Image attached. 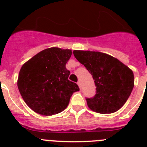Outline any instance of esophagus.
Instances as JSON below:
<instances>
[{
    "instance_id": "obj_1",
    "label": "esophagus",
    "mask_w": 147,
    "mask_h": 147,
    "mask_svg": "<svg viewBox=\"0 0 147 147\" xmlns=\"http://www.w3.org/2000/svg\"><path fill=\"white\" fill-rule=\"evenodd\" d=\"M77 85H79V87H80V88H81V82H80V81H79L77 82Z\"/></svg>"
}]
</instances>
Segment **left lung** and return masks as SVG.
Instances as JSON below:
<instances>
[{
    "mask_svg": "<svg viewBox=\"0 0 147 147\" xmlns=\"http://www.w3.org/2000/svg\"><path fill=\"white\" fill-rule=\"evenodd\" d=\"M74 55L93 76L96 93L86 98L90 109L98 113H113L125 104L134 87L130 68L109 54L74 50Z\"/></svg>",
    "mask_w": 147,
    "mask_h": 147,
    "instance_id": "1",
    "label": "left lung"
}]
</instances>
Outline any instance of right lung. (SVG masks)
Segmentation results:
<instances>
[{
    "label": "right lung",
    "mask_w": 147,
    "mask_h": 147,
    "mask_svg": "<svg viewBox=\"0 0 147 147\" xmlns=\"http://www.w3.org/2000/svg\"><path fill=\"white\" fill-rule=\"evenodd\" d=\"M72 54L70 49L49 48L37 54L23 65L18 87L24 102L33 111L52 115L67 107L70 98L80 88L68 80L65 65Z\"/></svg>",
    "instance_id": "add662e5"
}]
</instances>
